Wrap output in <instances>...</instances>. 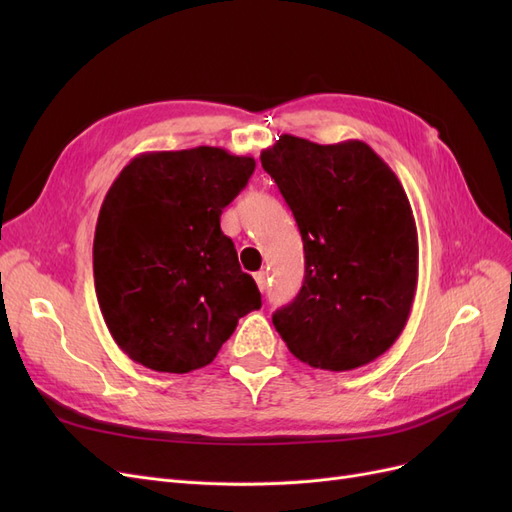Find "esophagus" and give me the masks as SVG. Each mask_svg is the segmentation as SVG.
<instances>
[{"instance_id": "obj_1", "label": "esophagus", "mask_w": 512, "mask_h": 512, "mask_svg": "<svg viewBox=\"0 0 512 512\" xmlns=\"http://www.w3.org/2000/svg\"><path fill=\"white\" fill-rule=\"evenodd\" d=\"M254 280H256V284H258L260 292L267 290V273H265V271H258V273L254 275Z\"/></svg>"}]
</instances>
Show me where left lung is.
I'll return each instance as SVG.
<instances>
[{"mask_svg": "<svg viewBox=\"0 0 512 512\" xmlns=\"http://www.w3.org/2000/svg\"><path fill=\"white\" fill-rule=\"evenodd\" d=\"M299 224L305 280L273 324L316 369L376 361L404 331L418 282V235L404 185L363 141L292 134L260 153Z\"/></svg>", "mask_w": 512, "mask_h": 512, "instance_id": "8db88e82", "label": "left lung"}]
</instances>
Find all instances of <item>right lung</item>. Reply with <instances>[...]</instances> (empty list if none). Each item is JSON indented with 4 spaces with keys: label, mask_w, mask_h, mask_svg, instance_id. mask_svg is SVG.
<instances>
[{
    "label": "right lung",
    "mask_w": 512,
    "mask_h": 512,
    "mask_svg": "<svg viewBox=\"0 0 512 512\" xmlns=\"http://www.w3.org/2000/svg\"><path fill=\"white\" fill-rule=\"evenodd\" d=\"M256 162L222 147L149 151L130 160L100 207L94 237L98 303L115 344L153 371L209 365L260 309L220 215Z\"/></svg>",
    "instance_id": "obj_1"
}]
</instances>
